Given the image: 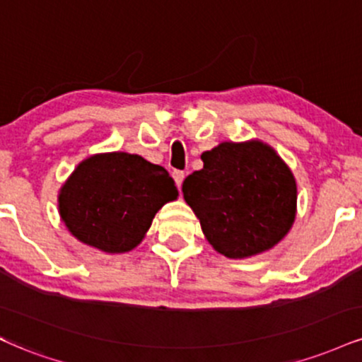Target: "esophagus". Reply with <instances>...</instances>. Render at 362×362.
Instances as JSON below:
<instances>
[{
  "label": "esophagus",
  "instance_id": "esophagus-1",
  "mask_svg": "<svg viewBox=\"0 0 362 362\" xmlns=\"http://www.w3.org/2000/svg\"><path fill=\"white\" fill-rule=\"evenodd\" d=\"M184 178H185L184 172H180V170H175V172H173V180H175L177 187H182V182H184Z\"/></svg>",
  "mask_w": 362,
  "mask_h": 362
}]
</instances>
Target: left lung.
I'll use <instances>...</instances> for the list:
<instances>
[{"label": "left lung", "instance_id": "8db88e82", "mask_svg": "<svg viewBox=\"0 0 362 362\" xmlns=\"http://www.w3.org/2000/svg\"><path fill=\"white\" fill-rule=\"evenodd\" d=\"M200 158L182 192L212 247L241 259L278 245L295 221L297 184L276 151L258 139L224 141Z\"/></svg>", "mask_w": 362, "mask_h": 362}]
</instances>
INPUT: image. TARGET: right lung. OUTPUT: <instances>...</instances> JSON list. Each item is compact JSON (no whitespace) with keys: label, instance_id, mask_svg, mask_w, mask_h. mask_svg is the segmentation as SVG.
I'll return each mask as SVG.
<instances>
[{"label":"right lung","instance_id":"add662e5","mask_svg":"<svg viewBox=\"0 0 362 362\" xmlns=\"http://www.w3.org/2000/svg\"><path fill=\"white\" fill-rule=\"evenodd\" d=\"M178 190L160 165L112 151L77 165L59 194L60 217L81 243L104 252L136 247L156 212Z\"/></svg>","mask_w":362,"mask_h":362}]
</instances>
